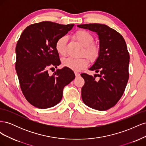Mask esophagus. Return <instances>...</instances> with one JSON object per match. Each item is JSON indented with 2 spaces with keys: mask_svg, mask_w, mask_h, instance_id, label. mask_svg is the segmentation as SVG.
<instances>
[{
  "mask_svg": "<svg viewBox=\"0 0 146 146\" xmlns=\"http://www.w3.org/2000/svg\"><path fill=\"white\" fill-rule=\"evenodd\" d=\"M75 75H76V77H78L80 76V74L78 73V72H75Z\"/></svg>",
  "mask_w": 146,
  "mask_h": 146,
  "instance_id": "1",
  "label": "esophagus"
}]
</instances>
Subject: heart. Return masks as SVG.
<instances>
[{"label":"heart","mask_w":146,"mask_h":146,"mask_svg":"<svg viewBox=\"0 0 146 146\" xmlns=\"http://www.w3.org/2000/svg\"><path fill=\"white\" fill-rule=\"evenodd\" d=\"M74 38L83 46L82 55L85 54L91 61H95L98 59L100 48L98 44L93 42L94 40L93 35L86 30H80L74 33ZM67 42L68 38L66 36H61L57 39L55 42V48L60 55H66ZM62 64L64 67L74 71H79L86 68L89 62L85 56L79 58L68 57L63 60Z\"/></svg>","instance_id":"obj_1"}]
</instances>
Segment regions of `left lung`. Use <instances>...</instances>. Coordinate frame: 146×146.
I'll return each mask as SVG.
<instances>
[{"label":"left lung","mask_w":146,"mask_h":146,"mask_svg":"<svg viewBox=\"0 0 146 146\" xmlns=\"http://www.w3.org/2000/svg\"><path fill=\"white\" fill-rule=\"evenodd\" d=\"M78 27L96 32L100 40V54L90 70L99 74L94 77L82 73L85 80L82 98L87 106L100 111L114 107L124 92L129 80L130 55L122 35L100 24L78 25ZM98 76L100 78L95 80Z\"/></svg>","instance_id":"1"}]
</instances>
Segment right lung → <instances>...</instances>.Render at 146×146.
Wrapping results in <instances>:
<instances>
[{"label": "right lung", "mask_w": 146, "mask_h": 146, "mask_svg": "<svg viewBox=\"0 0 146 146\" xmlns=\"http://www.w3.org/2000/svg\"><path fill=\"white\" fill-rule=\"evenodd\" d=\"M74 25L50 21L33 24L25 29L17 41L15 68L20 87L26 100L35 107L44 109L58 104L64 86L76 77L66 67L52 76L48 73L61 63L55 48L57 39Z\"/></svg>", "instance_id": "add662e5"}]
</instances>
